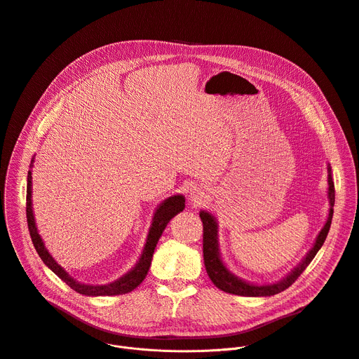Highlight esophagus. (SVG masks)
Returning <instances> with one entry per match:
<instances>
[{
    "instance_id": "34e87169",
    "label": "esophagus",
    "mask_w": 359,
    "mask_h": 359,
    "mask_svg": "<svg viewBox=\"0 0 359 359\" xmlns=\"http://www.w3.org/2000/svg\"><path fill=\"white\" fill-rule=\"evenodd\" d=\"M191 200L196 203V204H200L203 201V194L198 193V191H193L191 193Z\"/></svg>"
}]
</instances>
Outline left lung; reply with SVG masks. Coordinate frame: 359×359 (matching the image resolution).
<instances>
[{
	"instance_id": "1",
	"label": "left lung",
	"mask_w": 359,
	"mask_h": 359,
	"mask_svg": "<svg viewBox=\"0 0 359 359\" xmlns=\"http://www.w3.org/2000/svg\"><path fill=\"white\" fill-rule=\"evenodd\" d=\"M328 197L331 203V209L328 215V220L324 226V229L320 231L314 247L309 251V254L305 255V259L299 263L298 267L290 273L284 280H281L277 284L271 285H252L248 283H244L243 280H238L234 277L222 263L220 260V254H219V245H217V223L215 217L206 212H200V219L203 223V259H204V267H206V271L213 281V284L220 288L222 291L236 294V295H243V297H270L274 294H278L284 290H287L295 280L302 274V271L309 267V264L313 262L316 257V254L318 250L323 247L330 227H331V220L334 215V203H335V189H334V182L331 176V169L328 168Z\"/></svg>"
}]
</instances>
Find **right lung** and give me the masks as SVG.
Returning a JSON list of instances; mask_svg holds the SVG:
<instances>
[{"label": "right lung", "mask_w": 359, "mask_h": 359, "mask_svg": "<svg viewBox=\"0 0 359 359\" xmlns=\"http://www.w3.org/2000/svg\"><path fill=\"white\" fill-rule=\"evenodd\" d=\"M31 172H28V179H27V223H28V230L31 234V240L32 244L36 250V252L39 254L41 260L53 270L64 283H67L72 290H75L79 294L83 295H121V294H128L132 290H135L146 277L149 267L151 264V257L153 252H155V247L163 233V230L166 229L168 223L170 222V219H173L177 213H180L184 209V197L183 196H172L169 198H166L159 209L155 213V217H153V223L151 227L149 230V236L146 240V245L144 250L142 252V257L139 260V263L135 266L133 270H130L126 276H123L121 280L108 284V285H86V284H81L76 283L74 278H71L68 276V273L65 270H62L61 266H58L55 263V260L50 257V254L46 251L38 231L35 227V220H34V215H32V208H31Z\"/></svg>", "instance_id": "add662e5"}]
</instances>
